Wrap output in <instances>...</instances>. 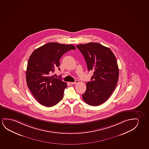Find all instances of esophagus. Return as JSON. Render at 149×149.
<instances>
[{
    "label": "esophagus",
    "instance_id": "obj_1",
    "mask_svg": "<svg viewBox=\"0 0 149 149\" xmlns=\"http://www.w3.org/2000/svg\"><path fill=\"white\" fill-rule=\"evenodd\" d=\"M78 83H79V80H76V81L75 82H71V84H77Z\"/></svg>",
    "mask_w": 149,
    "mask_h": 149
}]
</instances>
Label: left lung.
<instances>
[{
  "label": "left lung",
  "instance_id": "8db88e82",
  "mask_svg": "<svg viewBox=\"0 0 149 149\" xmlns=\"http://www.w3.org/2000/svg\"><path fill=\"white\" fill-rule=\"evenodd\" d=\"M77 47L84 56L88 70L93 71L91 81L87 82L83 99L89 105H100L109 99L118 83L116 58L109 48L97 42L79 45Z\"/></svg>",
  "mask_w": 149,
  "mask_h": 149
}]
</instances>
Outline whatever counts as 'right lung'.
I'll use <instances>...</instances> for the list:
<instances>
[{"mask_svg": "<svg viewBox=\"0 0 149 149\" xmlns=\"http://www.w3.org/2000/svg\"><path fill=\"white\" fill-rule=\"evenodd\" d=\"M76 47L72 45L49 42L36 49L27 64V85L38 102L45 107H51L62 100L67 83L54 78L55 69L60 70L61 56Z\"/></svg>", "mask_w": 149, "mask_h": 149, "instance_id": "1", "label": "right lung"}]
</instances>
